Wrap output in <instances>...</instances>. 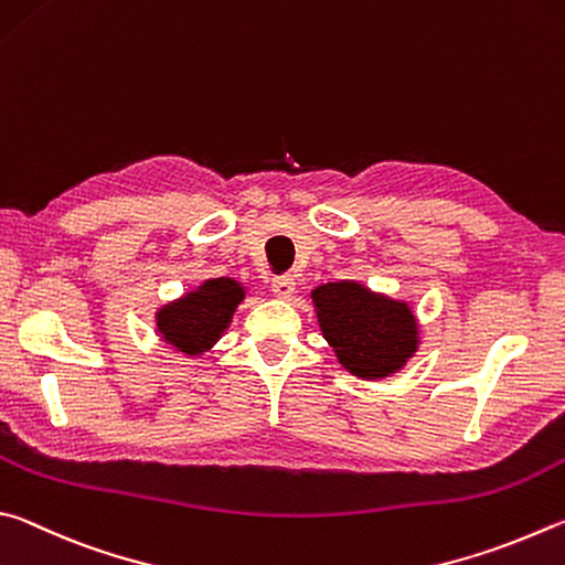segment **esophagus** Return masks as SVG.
<instances>
[{
    "instance_id": "34e87169",
    "label": "esophagus",
    "mask_w": 565,
    "mask_h": 565,
    "mask_svg": "<svg viewBox=\"0 0 565 565\" xmlns=\"http://www.w3.org/2000/svg\"><path fill=\"white\" fill-rule=\"evenodd\" d=\"M273 292L277 295V298H290V295L295 292V280H292L290 275L275 277V280H273Z\"/></svg>"
}]
</instances>
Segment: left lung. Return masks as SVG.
<instances>
[{"label": "left lung", "instance_id": "left-lung-1", "mask_svg": "<svg viewBox=\"0 0 565 565\" xmlns=\"http://www.w3.org/2000/svg\"><path fill=\"white\" fill-rule=\"evenodd\" d=\"M312 302L324 340L342 367L358 377H387L417 352V322L407 302L348 280L320 285Z\"/></svg>", "mask_w": 565, "mask_h": 565}]
</instances>
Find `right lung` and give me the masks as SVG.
Here are the masks:
<instances>
[{
	"label": "right lung",
	"mask_w": 565,
	"mask_h": 565,
	"mask_svg": "<svg viewBox=\"0 0 565 565\" xmlns=\"http://www.w3.org/2000/svg\"><path fill=\"white\" fill-rule=\"evenodd\" d=\"M243 298V288L231 277L205 280L195 292H188L183 300L166 305L156 315L158 332L178 352L193 358V354L213 348Z\"/></svg>",
	"instance_id": "1"
}]
</instances>
